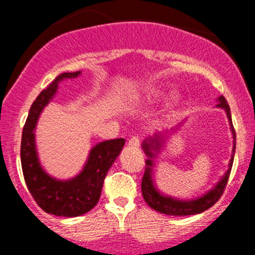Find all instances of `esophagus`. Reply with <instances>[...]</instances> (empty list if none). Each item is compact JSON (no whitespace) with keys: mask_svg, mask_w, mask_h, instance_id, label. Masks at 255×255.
Instances as JSON below:
<instances>
[{"mask_svg":"<svg viewBox=\"0 0 255 255\" xmlns=\"http://www.w3.org/2000/svg\"><path fill=\"white\" fill-rule=\"evenodd\" d=\"M140 144V139L138 137H132L129 139V142H128V145H130L132 148H138Z\"/></svg>","mask_w":255,"mask_h":255,"instance_id":"esophagus-1","label":"esophagus"}]
</instances>
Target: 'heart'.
Returning a JSON list of instances; mask_svg holds the SVG:
<instances>
[{
	"label": "heart",
	"mask_w": 255,
	"mask_h": 255,
	"mask_svg": "<svg viewBox=\"0 0 255 255\" xmlns=\"http://www.w3.org/2000/svg\"><path fill=\"white\" fill-rule=\"evenodd\" d=\"M161 95H163V91H161V90L156 89V87L146 86L144 87V89L139 90V91L135 92V94H133L132 100L135 102H140V104H151V102H154L155 100H158ZM176 101L177 95L175 92H173V94L169 96L168 105L169 106H173V105L176 104Z\"/></svg>",
	"instance_id": "b5f03b06"
}]
</instances>
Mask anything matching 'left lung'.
<instances>
[{
	"label": "left lung",
	"mask_w": 255,
	"mask_h": 255,
	"mask_svg": "<svg viewBox=\"0 0 255 255\" xmlns=\"http://www.w3.org/2000/svg\"><path fill=\"white\" fill-rule=\"evenodd\" d=\"M217 102L218 104L216 107L225 110L226 115H227L228 122H230V126H231V132H232L233 139H235V142H233L232 156H231L228 170L226 171L225 175L221 177L220 181L213 186V189H211L210 191H207L206 194L197 197V199L179 200V199H175V197L164 195L161 194V192L156 189L155 185H154V180H153L154 159H155L156 155L160 153L161 148L164 146L165 140L168 139L170 132H173V130L175 132L179 127L173 128L171 130H166L164 134H161V133H156L154 137L146 138V139H144V142L142 144L144 153H145V155L148 156V159L145 160V171H144L143 180H142V194H143L144 201L149 205V207L153 208V210L169 216L197 215V213H201L204 212V211L208 210L210 207H212L213 205L220 200V197L222 196L226 185H227L228 177H230L231 169H232L233 159H235L236 132L232 125V117H231L230 106H228L226 99L223 96H220L217 99Z\"/></svg>",
	"instance_id": "left-lung-1"
}]
</instances>
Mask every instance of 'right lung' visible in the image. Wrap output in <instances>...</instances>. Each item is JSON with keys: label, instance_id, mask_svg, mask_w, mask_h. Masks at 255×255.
Segmentation results:
<instances>
[{"label": "right lung", "instance_id": "obj_1", "mask_svg": "<svg viewBox=\"0 0 255 255\" xmlns=\"http://www.w3.org/2000/svg\"><path fill=\"white\" fill-rule=\"evenodd\" d=\"M80 74L81 71L60 74L38 95L28 113L20 143V163L28 190L43 211L61 217H78L96 206L107 171L126 142L118 138L97 143L90 150L82 170L73 179H55L42 168L35 146V127L40 113L55 96L59 82L78 78Z\"/></svg>", "mask_w": 255, "mask_h": 255}]
</instances>
